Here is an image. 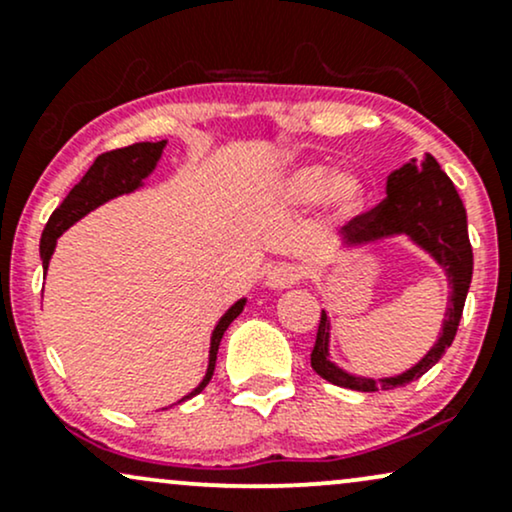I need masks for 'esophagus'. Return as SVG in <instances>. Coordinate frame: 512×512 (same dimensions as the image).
<instances>
[{
    "mask_svg": "<svg viewBox=\"0 0 512 512\" xmlns=\"http://www.w3.org/2000/svg\"><path fill=\"white\" fill-rule=\"evenodd\" d=\"M297 280H299L297 268H294L292 263H285V261L270 266L266 273L268 287H273V290H287V287H292Z\"/></svg>",
    "mask_w": 512,
    "mask_h": 512,
    "instance_id": "esophagus-1",
    "label": "esophagus"
}]
</instances>
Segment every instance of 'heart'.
<instances>
[{
  "label": "heart",
  "mask_w": 512,
  "mask_h": 512,
  "mask_svg": "<svg viewBox=\"0 0 512 512\" xmlns=\"http://www.w3.org/2000/svg\"><path fill=\"white\" fill-rule=\"evenodd\" d=\"M285 189L287 196L299 203L314 201V198L326 191L330 208L338 215H354L364 203V189L357 177H352V174H335V177H330V172L323 165H309L292 172L287 177Z\"/></svg>",
  "instance_id": "1"
}]
</instances>
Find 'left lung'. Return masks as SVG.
I'll list each match as a JSON object with an SVG mask.
<instances>
[{
	"label": "left lung",
	"mask_w": 512,
	"mask_h": 512,
	"mask_svg": "<svg viewBox=\"0 0 512 512\" xmlns=\"http://www.w3.org/2000/svg\"><path fill=\"white\" fill-rule=\"evenodd\" d=\"M386 194L388 196L381 203L364 210V213H357L347 222V239L350 242H366V239H376L393 232L410 234L448 270L453 294H450V309L446 314L448 318L446 326H443V335L431 347V352L417 366H412L407 374L383 378V381L354 378L330 364L328 316L323 311L321 321H318L316 345L311 350V366H314L318 376H323L333 386L362 390V393L407 386V383L422 378L448 352V347L455 340V333H458L467 290H470L472 282V244L470 234H467L465 206H462L448 174L438 167V162L431 155H426L424 165L412 160L400 170L390 172Z\"/></svg>",
	"instance_id": "obj_1"
}]
</instances>
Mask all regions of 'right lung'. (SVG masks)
I'll list each match as a JSON object with an SVG mask.
<instances>
[{"label": "right lung", "instance_id": "right-lung-1", "mask_svg": "<svg viewBox=\"0 0 512 512\" xmlns=\"http://www.w3.org/2000/svg\"><path fill=\"white\" fill-rule=\"evenodd\" d=\"M162 148H165V141L134 143V146L107 150V153L98 155L93 165L88 167V172L83 174L81 182L69 191V196H66L64 201L59 203V208L50 215L45 230H42V239H40L42 268L47 270V263H50L59 234H62L66 227L74 225L76 220H81L83 215L90 213V210L98 208L100 203L110 201V198L119 194H129V191H134L136 186H141L143 177H148L150 170L155 167V162H158ZM242 309H244V299L234 304L232 309L220 318L218 328H215L213 333V342H210V362H208L206 378H203L201 386H198L194 393L186 395L184 400L194 398V395H198L208 386V381L213 378V371H215V359H218V347H220L222 335H225L227 326H230L234 318L242 314Z\"/></svg>", "mask_w": 512, "mask_h": 512}]
</instances>
